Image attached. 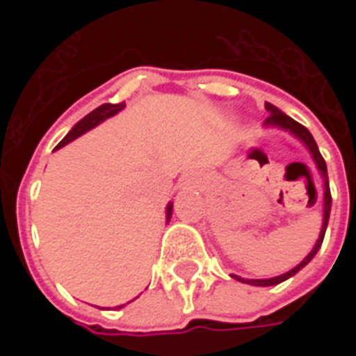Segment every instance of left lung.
I'll use <instances>...</instances> for the list:
<instances>
[{"label": "left lung", "mask_w": 356, "mask_h": 356, "mask_svg": "<svg viewBox=\"0 0 356 356\" xmlns=\"http://www.w3.org/2000/svg\"><path fill=\"white\" fill-rule=\"evenodd\" d=\"M265 108L270 116L267 118V122L265 125L267 127H278V129H282V131H288L291 137H296L298 140L303 143V147L309 150V154L313 158L314 165H316V170L321 173L322 177V185H324V196H322V227H321V234H318V240L314 242L313 250L309 252V254L303 257V261L296 265L293 268H290L288 273H284V275L273 276V278H242L238 275H231L234 280H238V282L244 284H252V286H276V284L284 282V280H288L291 276L299 273L301 268L305 267L307 263L313 259L316 252L321 250L322 246V240H324V232H326V227H328V219H330V209H332V194H330V185H328V171H326V162H324V158L321 156V150L316 147V143H314L313 135L309 133L307 127H303L301 124H298L293 118L286 116L282 110L276 108L275 104H270V102H265Z\"/></svg>", "instance_id": "1"}]
</instances>
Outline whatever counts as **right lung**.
Listing matches in <instances>:
<instances>
[{
	"label": "right lung",
	"mask_w": 356,
	"mask_h": 356,
	"mask_svg": "<svg viewBox=\"0 0 356 356\" xmlns=\"http://www.w3.org/2000/svg\"><path fill=\"white\" fill-rule=\"evenodd\" d=\"M124 108H125V102H118V104H110V102H106V104H101L99 108H95L93 112H89L88 116L81 118L80 122L74 125L70 131L66 133V137L58 143L57 148H63L65 145H68V143H72L74 139L81 137L83 133H88L89 129H93V127H97L99 124H102L104 120L116 116L118 112H122ZM171 213H173V202H170V204H168V208H165V221H168V223H170ZM122 307L124 305H120L118 309H122Z\"/></svg>",
	"instance_id": "obj_1"
}]
</instances>
